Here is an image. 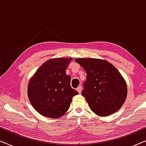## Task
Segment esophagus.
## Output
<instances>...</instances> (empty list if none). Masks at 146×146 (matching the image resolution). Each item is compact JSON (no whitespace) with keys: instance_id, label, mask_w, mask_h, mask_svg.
Instances as JSON below:
<instances>
[{"instance_id":"1","label":"esophagus","mask_w":146,"mask_h":146,"mask_svg":"<svg viewBox=\"0 0 146 146\" xmlns=\"http://www.w3.org/2000/svg\"><path fill=\"white\" fill-rule=\"evenodd\" d=\"M82 87L81 86H80L77 88V91L78 92L79 94H80L82 92Z\"/></svg>"}]
</instances>
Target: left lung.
Listing matches in <instances>:
<instances>
[{"instance_id": "left-lung-1", "label": "left lung", "mask_w": 146, "mask_h": 146, "mask_svg": "<svg viewBox=\"0 0 146 146\" xmlns=\"http://www.w3.org/2000/svg\"><path fill=\"white\" fill-rule=\"evenodd\" d=\"M86 72L82 95L91 110L100 116L117 111L127 96V86L118 70L108 62L96 58H77Z\"/></svg>"}]
</instances>
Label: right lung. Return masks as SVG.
<instances>
[{"mask_svg": "<svg viewBox=\"0 0 146 146\" xmlns=\"http://www.w3.org/2000/svg\"><path fill=\"white\" fill-rule=\"evenodd\" d=\"M72 58H54L43 64L30 80L28 96L36 110L44 116L58 118L66 112L72 97L78 92L72 88L66 70Z\"/></svg>", "mask_w": 146, "mask_h": 146, "instance_id": "1", "label": "right lung"}]
</instances>
